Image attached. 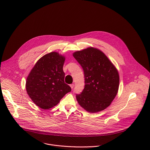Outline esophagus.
Here are the masks:
<instances>
[{
  "label": "esophagus",
  "instance_id": "obj_1",
  "mask_svg": "<svg viewBox=\"0 0 150 150\" xmlns=\"http://www.w3.org/2000/svg\"><path fill=\"white\" fill-rule=\"evenodd\" d=\"M70 87H71V88L72 89H73V88H74V83L71 84V85H70Z\"/></svg>",
  "mask_w": 150,
  "mask_h": 150
}]
</instances>
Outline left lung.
I'll use <instances>...</instances> for the list:
<instances>
[{"instance_id": "obj_1", "label": "left lung", "mask_w": 150, "mask_h": 150, "mask_svg": "<svg viewBox=\"0 0 150 150\" xmlns=\"http://www.w3.org/2000/svg\"><path fill=\"white\" fill-rule=\"evenodd\" d=\"M84 73L85 86L76 94L79 104L90 113L104 110L115 98L119 89L117 70L104 53L88 47L73 53Z\"/></svg>"}]
</instances>
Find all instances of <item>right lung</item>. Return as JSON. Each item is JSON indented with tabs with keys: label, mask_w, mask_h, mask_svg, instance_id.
<instances>
[{
	"label": "right lung",
	"mask_w": 150,
	"mask_h": 150,
	"mask_svg": "<svg viewBox=\"0 0 150 150\" xmlns=\"http://www.w3.org/2000/svg\"><path fill=\"white\" fill-rule=\"evenodd\" d=\"M65 60V57L57 52L45 54L37 62L27 78V94L42 109L53 108L71 91V88L64 81Z\"/></svg>",
	"instance_id": "obj_1"
}]
</instances>
